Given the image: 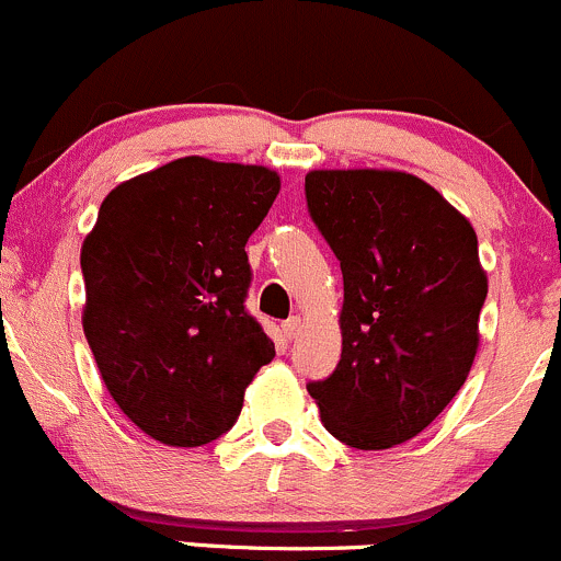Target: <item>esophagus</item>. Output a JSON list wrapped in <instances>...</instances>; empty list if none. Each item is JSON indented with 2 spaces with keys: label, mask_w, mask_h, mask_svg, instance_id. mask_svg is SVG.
I'll list each match as a JSON object with an SVG mask.
<instances>
[{
  "label": "esophagus",
  "mask_w": 561,
  "mask_h": 561,
  "mask_svg": "<svg viewBox=\"0 0 561 561\" xmlns=\"http://www.w3.org/2000/svg\"><path fill=\"white\" fill-rule=\"evenodd\" d=\"M299 332H302V319H299V316H291L288 321H283V337L294 340Z\"/></svg>",
  "instance_id": "1"
}]
</instances>
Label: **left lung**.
I'll use <instances>...</instances> for the list:
<instances>
[{
    "label": "left lung",
    "mask_w": 561,
    "mask_h": 561,
    "mask_svg": "<svg viewBox=\"0 0 561 561\" xmlns=\"http://www.w3.org/2000/svg\"><path fill=\"white\" fill-rule=\"evenodd\" d=\"M305 196L343 270V351L308 391L340 443L394 448L470 375L489 291L476 229L410 172L313 170Z\"/></svg>",
    "instance_id": "8db88e82"
}]
</instances>
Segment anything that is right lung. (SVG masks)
Listing matches in <instances>:
<instances>
[{"mask_svg":"<svg viewBox=\"0 0 561 561\" xmlns=\"http://www.w3.org/2000/svg\"><path fill=\"white\" fill-rule=\"evenodd\" d=\"M278 192L270 167L186 156L118 183L85 234V340L115 405L164 446L232 430L273 362L242 302L245 242Z\"/></svg>","mask_w":561,"mask_h":561,"instance_id":"1","label":"right lung"}]
</instances>
